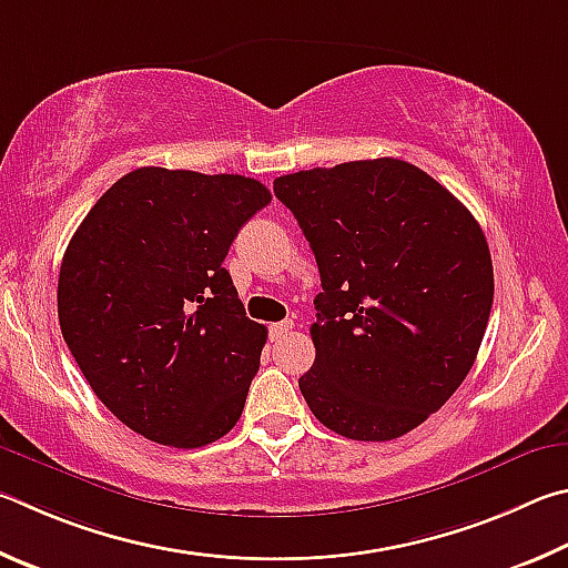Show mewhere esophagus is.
Here are the masks:
<instances>
[{"mask_svg":"<svg viewBox=\"0 0 568 568\" xmlns=\"http://www.w3.org/2000/svg\"><path fill=\"white\" fill-rule=\"evenodd\" d=\"M292 329H294V322H276L268 326V336H272V342H278V339H284V336Z\"/></svg>","mask_w":568,"mask_h":568,"instance_id":"34e87169","label":"esophagus"}]
</instances>
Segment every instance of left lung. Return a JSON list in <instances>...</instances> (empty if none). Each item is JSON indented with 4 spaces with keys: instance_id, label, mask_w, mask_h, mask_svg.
<instances>
[{
    "instance_id": "left-lung-1",
    "label": "left lung",
    "mask_w": 568,
    "mask_h": 568,
    "mask_svg": "<svg viewBox=\"0 0 568 568\" xmlns=\"http://www.w3.org/2000/svg\"><path fill=\"white\" fill-rule=\"evenodd\" d=\"M322 274L300 379L312 414L356 442L404 436L474 366L494 302L481 226L419 166L382 156L274 179Z\"/></svg>"
}]
</instances>
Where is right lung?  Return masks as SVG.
Here are the masks:
<instances>
[{"mask_svg":"<svg viewBox=\"0 0 568 568\" xmlns=\"http://www.w3.org/2000/svg\"><path fill=\"white\" fill-rule=\"evenodd\" d=\"M268 202L242 174L142 166L99 196L69 242L62 336L99 402L149 442L196 449L242 416L266 329L222 264Z\"/></svg>","mask_w":568,"mask_h":568,"instance_id":"obj_1","label":"right lung"}]
</instances>
